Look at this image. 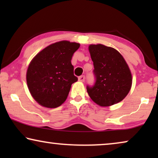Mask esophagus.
Wrapping results in <instances>:
<instances>
[{"label": "esophagus", "instance_id": "1", "mask_svg": "<svg viewBox=\"0 0 158 158\" xmlns=\"http://www.w3.org/2000/svg\"><path fill=\"white\" fill-rule=\"evenodd\" d=\"M78 81L81 82H83L85 81V75H81V76H80L78 77Z\"/></svg>", "mask_w": 158, "mask_h": 158}]
</instances>
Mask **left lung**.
<instances>
[{
  "label": "left lung",
  "instance_id": "left-lung-1",
  "mask_svg": "<svg viewBox=\"0 0 158 158\" xmlns=\"http://www.w3.org/2000/svg\"><path fill=\"white\" fill-rule=\"evenodd\" d=\"M88 49L96 78L94 85L86 87L90 98L101 106L122 101L132 83L130 70L124 57L116 49L101 44H90Z\"/></svg>",
  "mask_w": 158,
  "mask_h": 158
}]
</instances>
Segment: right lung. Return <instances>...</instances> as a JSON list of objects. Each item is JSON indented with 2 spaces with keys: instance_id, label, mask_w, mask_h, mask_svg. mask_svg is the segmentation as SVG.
Segmentation results:
<instances>
[{
  "instance_id": "add662e5",
  "label": "right lung",
  "mask_w": 158,
  "mask_h": 158,
  "mask_svg": "<svg viewBox=\"0 0 158 158\" xmlns=\"http://www.w3.org/2000/svg\"><path fill=\"white\" fill-rule=\"evenodd\" d=\"M80 44L61 41L42 49L28 67L27 83L34 100L42 106L57 108L68 98L71 85L77 81L71 63Z\"/></svg>"
}]
</instances>
